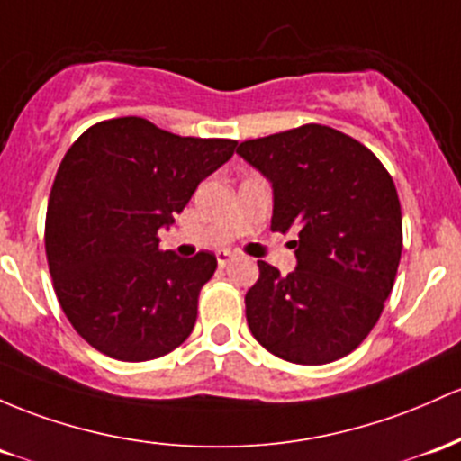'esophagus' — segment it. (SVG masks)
<instances>
[{
  "label": "esophagus",
  "mask_w": 461,
  "mask_h": 461,
  "mask_svg": "<svg viewBox=\"0 0 461 461\" xmlns=\"http://www.w3.org/2000/svg\"><path fill=\"white\" fill-rule=\"evenodd\" d=\"M231 258H234L231 251H219V254H216V262H219V267H227Z\"/></svg>",
  "instance_id": "obj_1"
}]
</instances>
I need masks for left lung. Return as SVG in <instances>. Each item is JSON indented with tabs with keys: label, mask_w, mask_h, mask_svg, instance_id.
Masks as SVG:
<instances>
[{
	"label": "left lung",
	"mask_w": 461,
	"mask_h": 461,
	"mask_svg": "<svg viewBox=\"0 0 461 461\" xmlns=\"http://www.w3.org/2000/svg\"><path fill=\"white\" fill-rule=\"evenodd\" d=\"M273 190V231H293L297 267L258 260L247 323L285 361L321 366L350 354L383 312L402 251L396 185L361 141L321 124L242 141Z\"/></svg>",
	"instance_id": "obj_1"
}]
</instances>
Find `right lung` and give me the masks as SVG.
Wrapping results in <instances>:
<instances>
[{"label":"right lung","instance_id":"add662e5","mask_svg":"<svg viewBox=\"0 0 461 461\" xmlns=\"http://www.w3.org/2000/svg\"><path fill=\"white\" fill-rule=\"evenodd\" d=\"M234 149V140L179 138L131 115L89 126L65 153L45 254L60 308L95 350L138 363L190 337L216 256L161 251L157 231Z\"/></svg>","mask_w":461,"mask_h":461}]
</instances>
